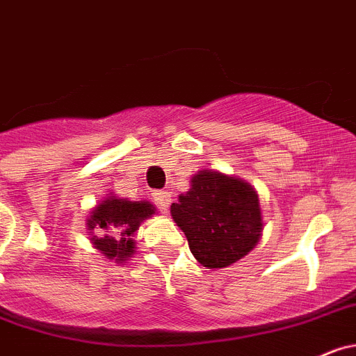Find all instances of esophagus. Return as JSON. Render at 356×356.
Masks as SVG:
<instances>
[{
  "label": "esophagus",
  "instance_id": "1",
  "mask_svg": "<svg viewBox=\"0 0 356 356\" xmlns=\"http://www.w3.org/2000/svg\"><path fill=\"white\" fill-rule=\"evenodd\" d=\"M152 199H154L155 204L162 209H165L171 204V194H169L168 191H154L152 192Z\"/></svg>",
  "mask_w": 356,
  "mask_h": 356
}]
</instances>
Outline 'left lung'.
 <instances>
[{"label": "left lung", "mask_w": 356, "mask_h": 356, "mask_svg": "<svg viewBox=\"0 0 356 356\" xmlns=\"http://www.w3.org/2000/svg\"><path fill=\"white\" fill-rule=\"evenodd\" d=\"M171 215L192 255L208 269L238 262L262 232L257 192L246 181L208 169L194 175L191 191L172 202Z\"/></svg>", "instance_id": "8db88e82"}]
</instances>
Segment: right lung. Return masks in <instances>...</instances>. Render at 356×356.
<instances>
[{
	"label": "right lung",
	"instance_id": "1",
	"mask_svg": "<svg viewBox=\"0 0 356 356\" xmlns=\"http://www.w3.org/2000/svg\"><path fill=\"white\" fill-rule=\"evenodd\" d=\"M154 213V206L147 201H127L111 195L94 209L89 218V231L103 229L92 236V243L108 259L124 262L134 253V232Z\"/></svg>",
	"mask_w": 356,
	"mask_h": 356
}]
</instances>
